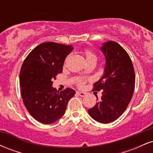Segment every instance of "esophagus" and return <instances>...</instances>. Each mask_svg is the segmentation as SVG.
<instances>
[{
  "label": "esophagus",
  "mask_w": 153,
  "mask_h": 153,
  "mask_svg": "<svg viewBox=\"0 0 153 153\" xmlns=\"http://www.w3.org/2000/svg\"><path fill=\"white\" fill-rule=\"evenodd\" d=\"M77 94H78L80 96H81V97H84V96H85V95H86L85 93L81 92V91H78V92H77Z\"/></svg>",
  "instance_id": "34e87169"
}]
</instances>
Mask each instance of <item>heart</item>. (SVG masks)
<instances>
[{
    "label": "heart",
    "mask_w": 153,
    "mask_h": 153,
    "mask_svg": "<svg viewBox=\"0 0 153 153\" xmlns=\"http://www.w3.org/2000/svg\"><path fill=\"white\" fill-rule=\"evenodd\" d=\"M84 55H85V59H86L87 62H96L97 61V56L96 54L94 53L92 51L90 50H85L83 51ZM83 73H85V71H83ZM77 84L78 86H82L84 84V80L82 78H78L77 79Z\"/></svg>",
    "instance_id": "heart-1"
}]
</instances>
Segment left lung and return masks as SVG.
Returning a JSON list of instances; mask_svg holds the SVG:
<instances>
[{"instance_id": "left-lung-1", "label": "left lung", "mask_w": 153, "mask_h": 153, "mask_svg": "<svg viewBox=\"0 0 153 153\" xmlns=\"http://www.w3.org/2000/svg\"><path fill=\"white\" fill-rule=\"evenodd\" d=\"M101 50L106 66L104 74L94 84V91L102 90V96L88 112L94 120L107 124L118 119L127 108L134 91L135 74L130 57L118 43L106 42Z\"/></svg>"}]
</instances>
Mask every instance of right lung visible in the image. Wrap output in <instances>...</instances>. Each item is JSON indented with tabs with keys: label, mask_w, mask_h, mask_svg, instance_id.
<instances>
[{
	"label": "right lung",
	"mask_w": 153,
	"mask_h": 153,
	"mask_svg": "<svg viewBox=\"0 0 153 153\" xmlns=\"http://www.w3.org/2000/svg\"><path fill=\"white\" fill-rule=\"evenodd\" d=\"M71 45L45 42L36 47L23 62L19 74L21 94L29 114L42 124H52L64 115L68 101L75 91H60L52 87V80L62 72Z\"/></svg>",
	"instance_id": "right-lung-1"
}]
</instances>
